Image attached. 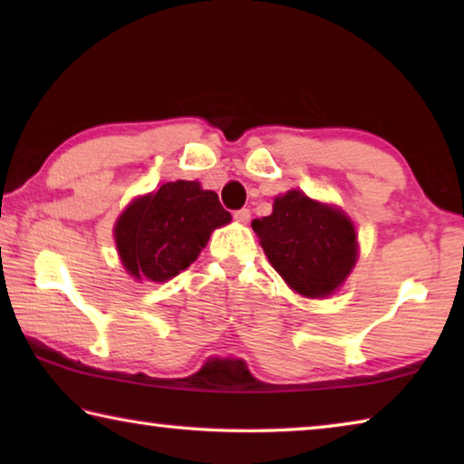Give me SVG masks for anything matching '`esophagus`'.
Masks as SVG:
<instances>
[{"label":"esophagus","instance_id":"obj_1","mask_svg":"<svg viewBox=\"0 0 464 464\" xmlns=\"http://www.w3.org/2000/svg\"><path fill=\"white\" fill-rule=\"evenodd\" d=\"M233 217H235V221H239V223H247V221H249V217H251V213H249V208H239V210H235Z\"/></svg>","mask_w":464,"mask_h":464}]
</instances>
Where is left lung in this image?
Masks as SVG:
<instances>
[{"instance_id":"left-lung-1","label":"left lung","mask_w":464,"mask_h":464,"mask_svg":"<svg viewBox=\"0 0 464 464\" xmlns=\"http://www.w3.org/2000/svg\"><path fill=\"white\" fill-rule=\"evenodd\" d=\"M254 231L282 278L311 298L332 295L356 264V231L342 210L290 190L274 200L270 217Z\"/></svg>"}]
</instances>
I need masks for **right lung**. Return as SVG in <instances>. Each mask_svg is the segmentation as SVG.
Segmentation results:
<instances>
[{
	"mask_svg": "<svg viewBox=\"0 0 464 464\" xmlns=\"http://www.w3.org/2000/svg\"><path fill=\"white\" fill-rule=\"evenodd\" d=\"M229 221L215 192L178 179L124 210L114 229L116 247L132 276L166 282L198 257L213 229Z\"/></svg>",
	"mask_w": 464,
	"mask_h": 464,
	"instance_id": "1",
	"label": "right lung"
}]
</instances>
